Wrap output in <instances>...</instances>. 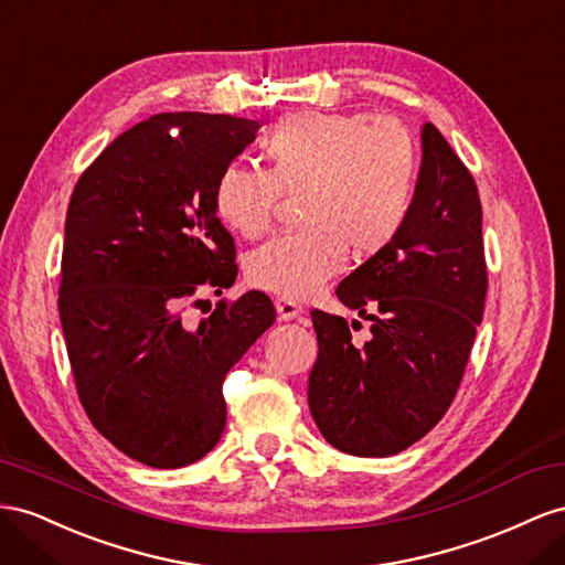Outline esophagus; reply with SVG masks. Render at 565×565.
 <instances>
[{
	"mask_svg": "<svg viewBox=\"0 0 565 565\" xmlns=\"http://www.w3.org/2000/svg\"><path fill=\"white\" fill-rule=\"evenodd\" d=\"M274 305H277V315H279L281 321H291V319H298L302 315V308H300L296 300L279 298Z\"/></svg>",
	"mask_w": 565,
	"mask_h": 565,
	"instance_id": "esophagus-1",
	"label": "esophagus"
}]
</instances>
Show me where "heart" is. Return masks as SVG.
Segmentation results:
<instances>
[{
  "label": "heart",
  "mask_w": 565,
  "mask_h": 565,
  "mask_svg": "<svg viewBox=\"0 0 565 565\" xmlns=\"http://www.w3.org/2000/svg\"><path fill=\"white\" fill-rule=\"evenodd\" d=\"M269 170L230 163L215 182V211L230 230L257 238L271 230L284 193L305 196L302 232L253 250L246 277L255 288L310 298L345 267L348 250L369 260L388 250L414 207L418 153L395 118L369 113H296L265 141Z\"/></svg>",
  "instance_id": "1"
}]
</instances>
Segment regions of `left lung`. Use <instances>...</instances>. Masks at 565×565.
Wrapping results in <instances>:
<instances>
[{
  "instance_id": "obj_1",
  "label": "left lung",
  "mask_w": 565,
  "mask_h": 565,
  "mask_svg": "<svg viewBox=\"0 0 565 565\" xmlns=\"http://www.w3.org/2000/svg\"><path fill=\"white\" fill-rule=\"evenodd\" d=\"M422 147L407 227L335 288L348 308L373 310L369 341L352 343L343 317L310 312L319 343L310 412L321 435L354 457L397 455L440 422L486 310L476 180L433 122L424 125Z\"/></svg>"
}]
</instances>
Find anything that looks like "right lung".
<instances>
[{
    "instance_id": "right-lung-1",
    "label": "right lung",
    "mask_w": 565,
    "mask_h": 565,
    "mask_svg": "<svg viewBox=\"0 0 565 565\" xmlns=\"http://www.w3.org/2000/svg\"><path fill=\"white\" fill-rule=\"evenodd\" d=\"M260 122L160 113L79 174L66 215L58 315L92 426L153 469L199 461L222 438L230 369L277 319L248 291L201 321V291L236 281V246L215 211L220 172Z\"/></svg>"
}]
</instances>
